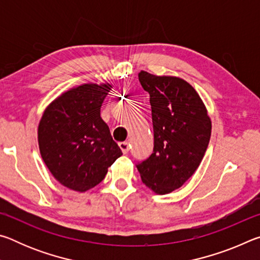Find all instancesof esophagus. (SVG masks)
I'll return each mask as SVG.
<instances>
[{
  "instance_id": "esophagus-1",
  "label": "esophagus",
  "mask_w": 260,
  "mask_h": 260,
  "mask_svg": "<svg viewBox=\"0 0 260 260\" xmlns=\"http://www.w3.org/2000/svg\"><path fill=\"white\" fill-rule=\"evenodd\" d=\"M119 148L121 149L122 153H127V152H128V150H129V144H128V142H120L119 143Z\"/></svg>"
}]
</instances>
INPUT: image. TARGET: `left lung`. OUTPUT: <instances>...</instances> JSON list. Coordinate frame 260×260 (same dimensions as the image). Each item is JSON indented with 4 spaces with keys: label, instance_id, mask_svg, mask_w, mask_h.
I'll return each instance as SVG.
<instances>
[{
    "label": "left lung",
    "instance_id": "left-lung-1",
    "mask_svg": "<svg viewBox=\"0 0 260 260\" xmlns=\"http://www.w3.org/2000/svg\"><path fill=\"white\" fill-rule=\"evenodd\" d=\"M150 95L153 152L138 165L142 182L158 195L172 192L195 173L211 136V118L190 83L173 76L139 73Z\"/></svg>",
    "mask_w": 260,
    "mask_h": 260
}]
</instances>
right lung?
<instances>
[{
	"mask_svg": "<svg viewBox=\"0 0 260 260\" xmlns=\"http://www.w3.org/2000/svg\"><path fill=\"white\" fill-rule=\"evenodd\" d=\"M112 85L83 83L61 93L39 122L38 142L54 178L71 190L85 192L102 181L122 152L101 118Z\"/></svg>",
	"mask_w": 260,
	"mask_h": 260,
	"instance_id": "obj_1",
	"label": "right lung"
}]
</instances>
